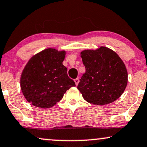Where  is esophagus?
<instances>
[{
    "label": "esophagus",
    "instance_id": "obj_1",
    "mask_svg": "<svg viewBox=\"0 0 147 147\" xmlns=\"http://www.w3.org/2000/svg\"><path fill=\"white\" fill-rule=\"evenodd\" d=\"M75 84H76V86H77V85H78L79 82V79L78 78L75 79Z\"/></svg>",
    "mask_w": 147,
    "mask_h": 147
}]
</instances>
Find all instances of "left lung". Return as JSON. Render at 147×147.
Returning a JSON list of instances; mask_svg holds the SVG:
<instances>
[{"mask_svg":"<svg viewBox=\"0 0 147 147\" xmlns=\"http://www.w3.org/2000/svg\"><path fill=\"white\" fill-rule=\"evenodd\" d=\"M81 57L86 72L77 88L84 99L95 105L115 102L125 90L128 82L126 65L111 49L101 46L96 50H84Z\"/></svg>","mask_w":147,"mask_h":147,"instance_id":"8db88e82","label":"left lung"}]
</instances>
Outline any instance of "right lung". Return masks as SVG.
I'll return each instance as SVG.
<instances>
[{
  "label": "right lung",
  "instance_id": "1",
  "mask_svg": "<svg viewBox=\"0 0 147 147\" xmlns=\"http://www.w3.org/2000/svg\"><path fill=\"white\" fill-rule=\"evenodd\" d=\"M66 52L47 48L34 55L23 68L20 79L25 98L41 109L54 106L75 83L63 65Z\"/></svg>",
  "mask_w": 147,
  "mask_h": 147
}]
</instances>
